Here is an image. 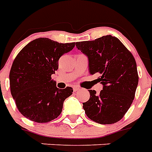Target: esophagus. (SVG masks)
I'll use <instances>...</instances> for the list:
<instances>
[{"label": "esophagus", "instance_id": "obj_1", "mask_svg": "<svg viewBox=\"0 0 152 152\" xmlns=\"http://www.w3.org/2000/svg\"><path fill=\"white\" fill-rule=\"evenodd\" d=\"M80 89V87H78V86H74L73 87L74 91H79Z\"/></svg>", "mask_w": 152, "mask_h": 152}]
</instances>
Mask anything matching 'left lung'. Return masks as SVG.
Here are the masks:
<instances>
[{"label": "left lung", "instance_id": "left-lung-1", "mask_svg": "<svg viewBox=\"0 0 152 152\" xmlns=\"http://www.w3.org/2000/svg\"><path fill=\"white\" fill-rule=\"evenodd\" d=\"M76 46L88 57L90 74H99L97 83L103 86L99 95L95 90H88L90 99L83 103L85 113L102 125L118 122L132 103L138 85L134 57L110 34L93 41L78 42Z\"/></svg>", "mask_w": 152, "mask_h": 152}]
</instances>
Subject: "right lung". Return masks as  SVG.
<instances>
[{"instance_id":"right-lung-1","label":"right lung","mask_w":152,"mask_h":152,"mask_svg":"<svg viewBox=\"0 0 152 152\" xmlns=\"http://www.w3.org/2000/svg\"><path fill=\"white\" fill-rule=\"evenodd\" d=\"M75 42L59 43L47 38L31 41L14 60L10 73L11 94L25 118L46 123L61 114L63 103L72 88L59 89L51 76L58 69V60L72 50Z\"/></svg>"}]
</instances>
